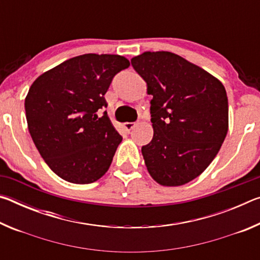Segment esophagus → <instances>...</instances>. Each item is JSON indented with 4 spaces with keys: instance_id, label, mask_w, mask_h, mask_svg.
I'll return each instance as SVG.
<instances>
[{
    "instance_id": "34e87169",
    "label": "esophagus",
    "mask_w": 260,
    "mask_h": 260,
    "mask_svg": "<svg viewBox=\"0 0 260 260\" xmlns=\"http://www.w3.org/2000/svg\"><path fill=\"white\" fill-rule=\"evenodd\" d=\"M135 126H136L135 122H125V124H124V127H125V129H126L127 132H131L132 129L134 128Z\"/></svg>"
}]
</instances>
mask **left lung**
<instances>
[{
	"label": "left lung",
	"instance_id": "1",
	"mask_svg": "<svg viewBox=\"0 0 260 260\" xmlns=\"http://www.w3.org/2000/svg\"><path fill=\"white\" fill-rule=\"evenodd\" d=\"M131 63L152 95L153 136L141 149L149 174L165 187L190 182L214 159L227 135L225 87L170 51H146Z\"/></svg>",
	"mask_w": 260,
	"mask_h": 260
}]
</instances>
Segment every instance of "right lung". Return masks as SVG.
I'll return each mask as SVG.
<instances>
[{
    "label": "right lung",
    "instance_id": "add662e5",
    "mask_svg": "<svg viewBox=\"0 0 260 260\" xmlns=\"http://www.w3.org/2000/svg\"><path fill=\"white\" fill-rule=\"evenodd\" d=\"M129 67L119 55L85 54L42 73L25 99L35 147L65 181L87 184L107 173L122 138L107 112L104 95L113 77Z\"/></svg>",
    "mask_w": 260,
    "mask_h": 260
}]
</instances>
